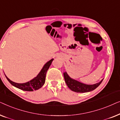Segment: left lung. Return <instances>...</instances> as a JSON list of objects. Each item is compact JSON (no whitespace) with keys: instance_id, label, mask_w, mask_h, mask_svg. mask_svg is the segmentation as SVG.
<instances>
[{"instance_id":"obj_1","label":"left lung","mask_w":120,"mask_h":120,"mask_svg":"<svg viewBox=\"0 0 120 120\" xmlns=\"http://www.w3.org/2000/svg\"><path fill=\"white\" fill-rule=\"evenodd\" d=\"M63 75L65 83H67L68 87L71 91L78 93H85L93 91L99 86L103 80V79L101 82L94 85H86L76 80L72 79L69 76L66 72L64 73Z\"/></svg>"}]
</instances>
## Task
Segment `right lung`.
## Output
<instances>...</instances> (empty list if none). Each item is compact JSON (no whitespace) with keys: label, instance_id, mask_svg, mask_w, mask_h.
I'll list each match as a JSON object with an SVG mask.
<instances>
[{"label":"right lung","instance_id":"obj_1","mask_svg":"<svg viewBox=\"0 0 120 120\" xmlns=\"http://www.w3.org/2000/svg\"><path fill=\"white\" fill-rule=\"evenodd\" d=\"M53 60V59H52L50 61L47 62L40 73H39V74L37 75V76L34 78L33 79L30 80V81L27 82L23 83H16L10 80L6 76H5L11 85L16 87L19 88V89L26 91H33L34 90L35 91V90L40 88L45 83L46 74L47 70L49 69Z\"/></svg>","mask_w":120,"mask_h":120}]
</instances>
